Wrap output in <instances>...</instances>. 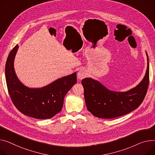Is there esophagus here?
Wrapping results in <instances>:
<instances>
[{"mask_svg": "<svg viewBox=\"0 0 155 155\" xmlns=\"http://www.w3.org/2000/svg\"><path fill=\"white\" fill-rule=\"evenodd\" d=\"M78 78L79 80H82L83 78H85L87 76V71L85 69H81L78 72Z\"/></svg>", "mask_w": 155, "mask_h": 155, "instance_id": "esophagus-1", "label": "esophagus"}]
</instances>
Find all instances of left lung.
<instances>
[{
  "instance_id": "1",
  "label": "left lung",
  "mask_w": 155,
  "mask_h": 155,
  "mask_svg": "<svg viewBox=\"0 0 155 155\" xmlns=\"http://www.w3.org/2000/svg\"><path fill=\"white\" fill-rule=\"evenodd\" d=\"M147 56V69L145 77L136 87L126 92L108 90L98 81L90 78L81 80L87 109L95 117L113 118L137 109L143 102L148 88L150 75Z\"/></svg>"
}]
</instances>
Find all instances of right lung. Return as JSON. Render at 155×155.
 Segmentation results:
<instances>
[{
	"mask_svg": "<svg viewBox=\"0 0 155 155\" xmlns=\"http://www.w3.org/2000/svg\"><path fill=\"white\" fill-rule=\"evenodd\" d=\"M18 48L10 51L5 65L7 89L13 104L25 115L37 119L51 118L62 108L67 93L77 83V74L57 80L42 88H29L21 84L15 73L14 60Z\"/></svg>",
	"mask_w": 155,
	"mask_h": 155,
	"instance_id": "obj_1",
	"label": "right lung"
}]
</instances>
